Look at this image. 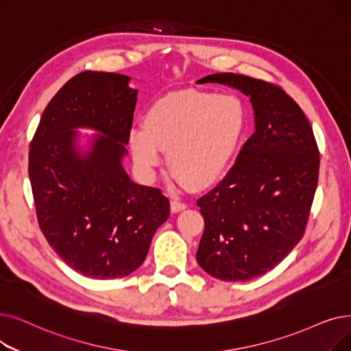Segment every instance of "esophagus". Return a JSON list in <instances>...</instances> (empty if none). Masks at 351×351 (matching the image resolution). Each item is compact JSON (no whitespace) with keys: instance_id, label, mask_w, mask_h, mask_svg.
<instances>
[{"instance_id":"esophagus-1","label":"esophagus","mask_w":351,"mask_h":351,"mask_svg":"<svg viewBox=\"0 0 351 351\" xmlns=\"http://www.w3.org/2000/svg\"><path fill=\"white\" fill-rule=\"evenodd\" d=\"M188 205L185 202H182L179 199H172L171 201V209L172 212H179V210H184Z\"/></svg>"}]
</instances>
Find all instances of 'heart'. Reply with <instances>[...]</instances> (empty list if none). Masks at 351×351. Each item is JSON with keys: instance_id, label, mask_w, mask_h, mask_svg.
Segmentation results:
<instances>
[{"instance_id": "1", "label": "heart", "mask_w": 351, "mask_h": 351, "mask_svg": "<svg viewBox=\"0 0 351 351\" xmlns=\"http://www.w3.org/2000/svg\"><path fill=\"white\" fill-rule=\"evenodd\" d=\"M247 112L231 95L185 90L158 100L145 125L130 130V147L141 169L150 175L160 165V150L176 179L191 188H205L228 169L242 133Z\"/></svg>"}]
</instances>
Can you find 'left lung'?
I'll return each instance as SVG.
<instances>
[{
	"label": "left lung",
	"mask_w": 351,
	"mask_h": 351,
	"mask_svg": "<svg viewBox=\"0 0 351 351\" xmlns=\"http://www.w3.org/2000/svg\"><path fill=\"white\" fill-rule=\"evenodd\" d=\"M250 96L255 132L217 188L196 201L205 230L197 264L222 281H247L278 265L306 232L319 152L308 119L274 83L235 73L206 75Z\"/></svg>",
	"instance_id": "obj_1"
}]
</instances>
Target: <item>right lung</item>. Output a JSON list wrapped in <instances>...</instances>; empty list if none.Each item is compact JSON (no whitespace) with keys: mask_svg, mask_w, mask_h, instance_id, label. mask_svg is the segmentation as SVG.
<instances>
[{"mask_svg":"<svg viewBox=\"0 0 351 351\" xmlns=\"http://www.w3.org/2000/svg\"><path fill=\"white\" fill-rule=\"evenodd\" d=\"M123 74L83 71L45 108L29 143L28 175L43 235L74 271L97 280L138 269L171 204L159 188L130 180L121 166L138 90ZM75 127L102 134L87 156Z\"/></svg>","mask_w":351,"mask_h":351,"instance_id":"obj_1","label":"right lung"}]
</instances>
